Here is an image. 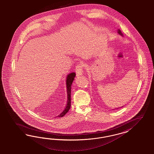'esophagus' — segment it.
Masks as SVG:
<instances>
[{"instance_id": "obj_1", "label": "esophagus", "mask_w": 154, "mask_h": 154, "mask_svg": "<svg viewBox=\"0 0 154 154\" xmlns=\"http://www.w3.org/2000/svg\"><path fill=\"white\" fill-rule=\"evenodd\" d=\"M84 64L82 63H80L79 64L75 66V72L77 75H82L83 73L84 68Z\"/></svg>"}]
</instances>
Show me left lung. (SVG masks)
<instances>
[{
    "mask_svg": "<svg viewBox=\"0 0 154 154\" xmlns=\"http://www.w3.org/2000/svg\"><path fill=\"white\" fill-rule=\"evenodd\" d=\"M118 33H119V34H121V35H122V33H121V31H120V30H118Z\"/></svg>",
    "mask_w": 154,
    "mask_h": 154,
    "instance_id": "1",
    "label": "left lung"
}]
</instances>
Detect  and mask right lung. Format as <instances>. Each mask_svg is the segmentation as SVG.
Segmentation results:
<instances>
[{
    "label": "right lung",
    "mask_w": 154,
    "mask_h": 154,
    "mask_svg": "<svg viewBox=\"0 0 154 154\" xmlns=\"http://www.w3.org/2000/svg\"><path fill=\"white\" fill-rule=\"evenodd\" d=\"M75 73L74 72L70 73L67 75L66 77V88H67V93H68V100L67 104L65 106L64 111L61 113L58 117H63L68 112L70 108V103H71V99H70V93H71V85L73 82V81L75 79Z\"/></svg>",
    "instance_id": "add662e5"
}]
</instances>
